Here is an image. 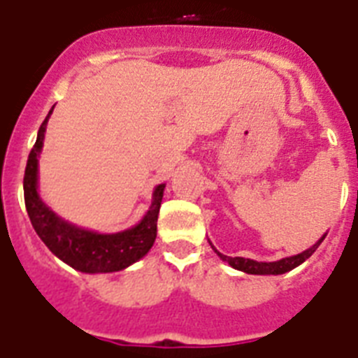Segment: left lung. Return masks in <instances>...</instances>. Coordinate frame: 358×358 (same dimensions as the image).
Here are the masks:
<instances>
[{
  "instance_id": "8db88e82",
  "label": "left lung",
  "mask_w": 358,
  "mask_h": 358,
  "mask_svg": "<svg viewBox=\"0 0 358 358\" xmlns=\"http://www.w3.org/2000/svg\"><path fill=\"white\" fill-rule=\"evenodd\" d=\"M324 238H325V234L313 245V248H308V250H305L303 253H299V255L287 257V259L275 260V262H257V260L244 259V257L222 255L214 245H213V250L218 253L220 259L225 260V262H229V264L233 266L234 270L245 271V273H251V275H281V273H287V271L294 270V268L301 264V262H305L308 257L313 255L314 251L318 250V245L324 242Z\"/></svg>"
}]
</instances>
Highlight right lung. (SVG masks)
I'll use <instances>...</instances> for the list:
<instances>
[{
  "mask_svg": "<svg viewBox=\"0 0 358 358\" xmlns=\"http://www.w3.org/2000/svg\"><path fill=\"white\" fill-rule=\"evenodd\" d=\"M53 113V108L50 114ZM45 116L38 129V136L27 159L24 176L25 208L31 224L50 251L71 268L83 273H110L120 271L140 260L151 250L157 238V218L161 210L162 194L166 185H159L153 192L150 210L134 227L114 234H99L94 231L77 227L59 218L45 203L40 199L36 190L38 181V155L44 144V133L48 118Z\"/></svg>",
  "mask_w": 358,
  "mask_h": 358,
  "instance_id": "obj_1",
  "label": "right lung"
}]
</instances>
